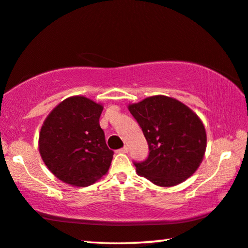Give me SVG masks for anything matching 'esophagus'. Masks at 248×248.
Instances as JSON below:
<instances>
[{"mask_svg": "<svg viewBox=\"0 0 248 248\" xmlns=\"http://www.w3.org/2000/svg\"><path fill=\"white\" fill-rule=\"evenodd\" d=\"M119 153H127L128 152V147L127 146H124L122 148H120V150H118Z\"/></svg>", "mask_w": 248, "mask_h": 248, "instance_id": "esophagus-1", "label": "esophagus"}]
</instances>
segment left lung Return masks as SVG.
Instances as JSON below:
<instances>
[{"mask_svg":"<svg viewBox=\"0 0 248 248\" xmlns=\"http://www.w3.org/2000/svg\"><path fill=\"white\" fill-rule=\"evenodd\" d=\"M146 138L150 154L135 162L137 173L161 187L183 183L197 170L206 150L203 122L176 98L156 95L130 104Z\"/></svg>","mask_w":248,"mask_h":248,"instance_id":"obj_1","label":"left lung"}]
</instances>
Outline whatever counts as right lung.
I'll return each mask as SVG.
<instances>
[{
	"label": "right lung",
	"instance_id": "obj_1",
	"mask_svg": "<svg viewBox=\"0 0 248 248\" xmlns=\"http://www.w3.org/2000/svg\"><path fill=\"white\" fill-rule=\"evenodd\" d=\"M103 107L85 96H71L45 119L38 138L39 154L58 179L77 187L96 183L108 172L113 151L100 126Z\"/></svg>",
	"mask_w": 248,
	"mask_h": 248
}]
</instances>
